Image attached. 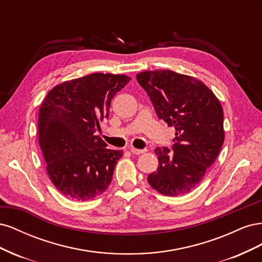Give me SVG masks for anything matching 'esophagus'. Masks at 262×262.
<instances>
[{"label":"esophagus","mask_w":262,"mask_h":262,"mask_svg":"<svg viewBox=\"0 0 262 262\" xmlns=\"http://www.w3.org/2000/svg\"><path fill=\"white\" fill-rule=\"evenodd\" d=\"M130 152L132 154H136V155H140V154H143L145 152V149H139V148H134V147H130Z\"/></svg>","instance_id":"1"}]
</instances>
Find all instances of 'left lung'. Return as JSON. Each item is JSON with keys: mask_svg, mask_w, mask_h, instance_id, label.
<instances>
[{"mask_svg": "<svg viewBox=\"0 0 262 262\" xmlns=\"http://www.w3.org/2000/svg\"><path fill=\"white\" fill-rule=\"evenodd\" d=\"M157 117L176 130L172 153L156 147L158 168L147 181L162 194L176 196L198 187L215 162L224 142L223 108L201 81L170 70L137 75Z\"/></svg>", "mask_w": 262, "mask_h": 262, "instance_id": "left-lung-1", "label": "left lung"}]
</instances>
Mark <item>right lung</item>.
<instances>
[{"mask_svg": "<svg viewBox=\"0 0 262 262\" xmlns=\"http://www.w3.org/2000/svg\"><path fill=\"white\" fill-rule=\"evenodd\" d=\"M126 75L93 73L61 83L47 94L39 109L38 137L52 184L69 199L89 201L113 179L122 150L109 149L97 136L109 117Z\"/></svg>", "mask_w": 262, "mask_h": 262, "instance_id": "right-lung-1", "label": "right lung"}]
</instances>
